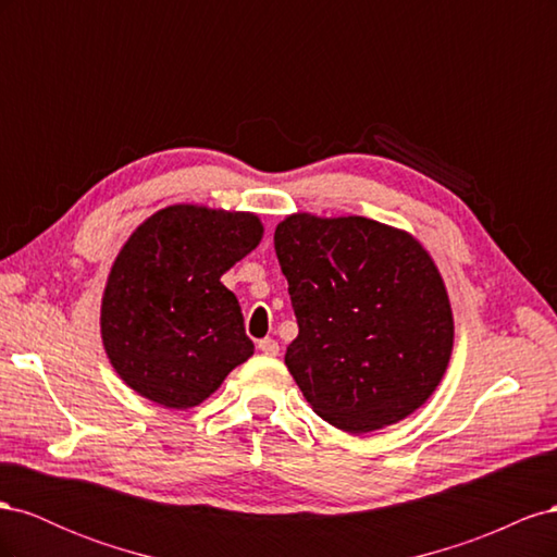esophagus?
I'll return each instance as SVG.
<instances>
[{
    "mask_svg": "<svg viewBox=\"0 0 557 557\" xmlns=\"http://www.w3.org/2000/svg\"><path fill=\"white\" fill-rule=\"evenodd\" d=\"M258 348H260V352H264V356H278V344H276V339H260L258 342Z\"/></svg>",
    "mask_w": 557,
    "mask_h": 557,
    "instance_id": "obj_1",
    "label": "esophagus"
}]
</instances>
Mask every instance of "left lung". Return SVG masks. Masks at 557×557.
I'll return each mask as SVG.
<instances>
[{
    "instance_id": "left-lung-1",
    "label": "left lung",
    "mask_w": 557,
    "mask_h": 557,
    "mask_svg": "<svg viewBox=\"0 0 557 557\" xmlns=\"http://www.w3.org/2000/svg\"><path fill=\"white\" fill-rule=\"evenodd\" d=\"M299 334L285 350L330 425L381 430L423 407L453 350L450 301L411 234L362 215H288L274 232Z\"/></svg>"
}]
</instances>
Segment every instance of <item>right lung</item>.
I'll list each match as a JSON object with an SVG mask.
<instances>
[{
    "instance_id": "1",
    "label": "right lung",
    "mask_w": 557,
    "mask_h": 557,
    "mask_svg": "<svg viewBox=\"0 0 557 557\" xmlns=\"http://www.w3.org/2000/svg\"><path fill=\"white\" fill-rule=\"evenodd\" d=\"M260 239L258 215L193 205L166 207L132 232L102 299L107 356L132 391L190 409L252 356L221 276Z\"/></svg>"
}]
</instances>
